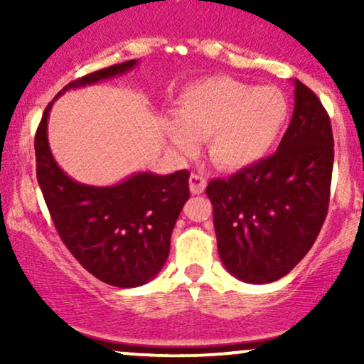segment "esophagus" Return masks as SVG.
Masks as SVG:
<instances>
[{"label": "esophagus", "mask_w": 364, "mask_h": 364, "mask_svg": "<svg viewBox=\"0 0 364 364\" xmlns=\"http://www.w3.org/2000/svg\"><path fill=\"white\" fill-rule=\"evenodd\" d=\"M207 186V179L202 176V174H191L190 176V191L193 195L203 193Z\"/></svg>", "instance_id": "34e87169"}]
</instances>
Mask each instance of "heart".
<instances>
[{"mask_svg":"<svg viewBox=\"0 0 364 364\" xmlns=\"http://www.w3.org/2000/svg\"><path fill=\"white\" fill-rule=\"evenodd\" d=\"M287 118L289 102L275 87L214 77L183 90L166 135L181 154H191L196 140L208 139V156L215 166L241 169L275 147Z\"/></svg>","mask_w":364,"mask_h":364,"instance_id":"heart-1","label":"heart"}]
</instances>
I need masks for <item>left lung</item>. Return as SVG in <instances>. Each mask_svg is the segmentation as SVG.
I'll return each mask as SVG.
<instances>
[{
  "label": "left lung",
  "instance_id": "8db88e82",
  "mask_svg": "<svg viewBox=\"0 0 364 364\" xmlns=\"http://www.w3.org/2000/svg\"><path fill=\"white\" fill-rule=\"evenodd\" d=\"M294 111L275 154L212 179L220 260L236 279L267 284L310 252L328 210L333 168L330 118L315 92L294 80Z\"/></svg>",
  "mask_w": 364,
  "mask_h": 364
}]
</instances>
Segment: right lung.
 Returning <instances> with one entry per match:
<instances>
[{"mask_svg":"<svg viewBox=\"0 0 364 364\" xmlns=\"http://www.w3.org/2000/svg\"><path fill=\"white\" fill-rule=\"evenodd\" d=\"M129 60L77 78L66 90L127 73ZM46 107L36 132V173L58 235L70 253L99 281L114 287H136L152 281L169 257L171 232L188 198L186 169L168 176L133 174L114 186H89L60 169L48 144Z\"/></svg>","mask_w":364,"mask_h":364,"instance_id":"1","label":"right lung"}]
</instances>
